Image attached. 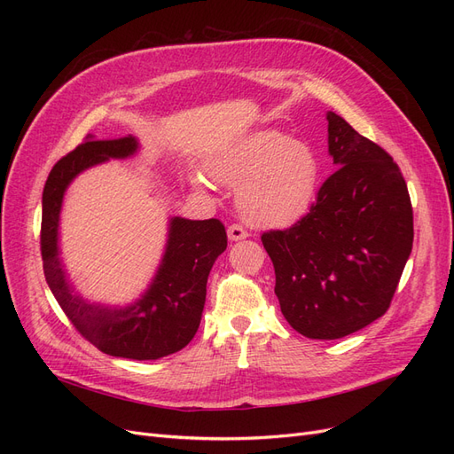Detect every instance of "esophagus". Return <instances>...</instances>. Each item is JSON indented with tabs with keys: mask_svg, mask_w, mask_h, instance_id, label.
<instances>
[{
	"mask_svg": "<svg viewBox=\"0 0 454 454\" xmlns=\"http://www.w3.org/2000/svg\"><path fill=\"white\" fill-rule=\"evenodd\" d=\"M227 235H229V240L237 242V240H244L246 237H248V231H246L242 225L239 223H232L229 229H227Z\"/></svg>",
	"mask_w": 454,
	"mask_h": 454,
	"instance_id": "esophagus-1",
	"label": "esophagus"
}]
</instances>
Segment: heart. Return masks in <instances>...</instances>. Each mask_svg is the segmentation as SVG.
Listing matches in <instances>:
<instances>
[{"instance_id":"1","label":"heart","mask_w":454,"mask_h":454,"mask_svg":"<svg viewBox=\"0 0 454 454\" xmlns=\"http://www.w3.org/2000/svg\"><path fill=\"white\" fill-rule=\"evenodd\" d=\"M206 168L214 182L239 187V210L257 227L297 222L309 212L320 185L316 151L278 130L244 136L210 159ZM193 184L202 185V180L195 176Z\"/></svg>"}]
</instances>
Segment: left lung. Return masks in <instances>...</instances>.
Instances as JSON below:
<instances>
[{
  "label": "left lung",
  "mask_w": 454,
  "mask_h": 454,
  "mask_svg": "<svg viewBox=\"0 0 454 454\" xmlns=\"http://www.w3.org/2000/svg\"><path fill=\"white\" fill-rule=\"evenodd\" d=\"M337 170L295 225L261 235L274 294L295 332L340 339L388 310L413 248V208L394 159L327 112Z\"/></svg>",
  "instance_id": "8db88e82"
}]
</instances>
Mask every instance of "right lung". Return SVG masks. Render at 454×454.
Instances as JSON below:
<instances>
[{
  "instance_id": "add662e5",
  "label": "right lung",
  "mask_w": 454,
  "mask_h": 454,
  "mask_svg": "<svg viewBox=\"0 0 454 454\" xmlns=\"http://www.w3.org/2000/svg\"><path fill=\"white\" fill-rule=\"evenodd\" d=\"M138 140L87 138L54 164L43 189L41 257L52 295L77 332L104 354L129 360H159L182 350L195 337L206 301V282L214 261L227 248V232L219 219L193 222L172 217L167 250L153 282L136 303L112 309L94 305L74 294L59 257L60 208L67 185L94 164L127 159Z\"/></svg>"
}]
</instances>
